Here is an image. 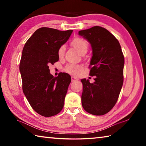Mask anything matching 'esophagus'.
I'll return each instance as SVG.
<instances>
[{
  "instance_id": "esophagus-1",
  "label": "esophagus",
  "mask_w": 146,
  "mask_h": 146,
  "mask_svg": "<svg viewBox=\"0 0 146 146\" xmlns=\"http://www.w3.org/2000/svg\"><path fill=\"white\" fill-rule=\"evenodd\" d=\"M77 80H78V78L75 77V76H71V81H72V82H74V81H76Z\"/></svg>"
}]
</instances>
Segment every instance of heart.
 Listing matches in <instances>:
<instances>
[{
    "instance_id": "1",
    "label": "heart",
    "mask_w": 146,
    "mask_h": 146,
    "mask_svg": "<svg viewBox=\"0 0 146 146\" xmlns=\"http://www.w3.org/2000/svg\"><path fill=\"white\" fill-rule=\"evenodd\" d=\"M71 45H72L74 48L80 52L82 55H84L88 50L89 48V44L87 40L85 39L80 37H76L74 38L73 40L71 41ZM65 46L61 45L59 47L57 51V55L58 58H63L64 55V53H65ZM82 67L80 65H75V64H68L66 66L65 71L70 74H73V75H76L80 71H82Z\"/></svg>"
}]
</instances>
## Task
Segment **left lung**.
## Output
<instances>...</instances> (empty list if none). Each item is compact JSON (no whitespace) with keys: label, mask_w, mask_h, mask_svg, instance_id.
Listing matches in <instances>:
<instances>
[{"label":"left lung","mask_w":146,"mask_h":146,"mask_svg":"<svg viewBox=\"0 0 146 146\" xmlns=\"http://www.w3.org/2000/svg\"><path fill=\"white\" fill-rule=\"evenodd\" d=\"M91 44L93 56L90 62V76L95 82L83 78L82 104L86 111L103 115L117 103L123 82L124 56L115 36L107 29L94 26L78 31Z\"/></svg>","instance_id":"1"}]
</instances>
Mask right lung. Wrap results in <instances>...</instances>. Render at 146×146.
Instances as JSON below:
<instances>
[{
  "label": "right lung",
  "instance_id": "obj_1",
  "mask_svg": "<svg viewBox=\"0 0 146 146\" xmlns=\"http://www.w3.org/2000/svg\"><path fill=\"white\" fill-rule=\"evenodd\" d=\"M72 32L43 27L35 31L24 46L19 66L23 90L31 108L44 117L57 115L64 107L71 76L60 73L54 77L49 65L58 61V49Z\"/></svg>",
  "mask_w": 146,
  "mask_h": 146
}]
</instances>
